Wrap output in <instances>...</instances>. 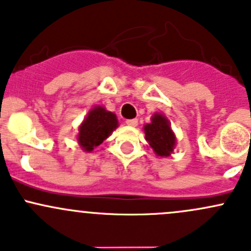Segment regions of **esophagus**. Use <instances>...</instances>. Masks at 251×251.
Returning <instances> with one entry per match:
<instances>
[{
  "instance_id": "obj_1",
  "label": "esophagus",
  "mask_w": 251,
  "mask_h": 251,
  "mask_svg": "<svg viewBox=\"0 0 251 251\" xmlns=\"http://www.w3.org/2000/svg\"><path fill=\"white\" fill-rule=\"evenodd\" d=\"M126 125L129 126H138V120L136 118H134V120H126Z\"/></svg>"
}]
</instances>
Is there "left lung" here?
Wrapping results in <instances>:
<instances>
[{"label":"left lung","mask_w":251,"mask_h":251,"mask_svg":"<svg viewBox=\"0 0 251 251\" xmlns=\"http://www.w3.org/2000/svg\"><path fill=\"white\" fill-rule=\"evenodd\" d=\"M145 138L157 156L168 157L174 151L176 136L172 130L169 121L162 113H154L151 123L144 126Z\"/></svg>","instance_id":"left-lung-1"}]
</instances>
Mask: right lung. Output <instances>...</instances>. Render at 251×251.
Listing matches in <instances>:
<instances>
[{"label":"right lung","instance_id":"obj_1","mask_svg":"<svg viewBox=\"0 0 251 251\" xmlns=\"http://www.w3.org/2000/svg\"><path fill=\"white\" fill-rule=\"evenodd\" d=\"M117 126L118 121L115 113L102 106L93 107L78 128L77 140L79 146L86 152H92L106 140Z\"/></svg>","mask_w":251,"mask_h":251}]
</instances>
